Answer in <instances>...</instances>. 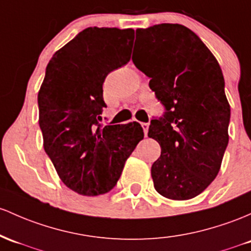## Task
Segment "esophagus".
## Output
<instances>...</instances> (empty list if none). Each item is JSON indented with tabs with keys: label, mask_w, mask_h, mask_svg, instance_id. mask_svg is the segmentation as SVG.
Wrapping results in <instances>:
<instances>
[{
	"label": "esophagus",
	"mask_w": 251,
	"mask_h": 251,
	"mask_svg": "<svg viewBox=\"0 0 251 251\" xmlns=\"http://www.w3.org/2000/svg\"><path fill=\"white\" fill-rule=\"evenodd\" d=\"M142 127H143V131H144L145 136H148V132H149V124H148V123H143V124H142Z\"/></svg>",
	"instance_id": "obj_1"
}]
</instances>
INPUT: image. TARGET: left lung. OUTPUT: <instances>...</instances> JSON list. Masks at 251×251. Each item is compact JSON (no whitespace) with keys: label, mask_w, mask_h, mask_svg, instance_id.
<instances>
[{"label":"left lung","mask_w":251,"mask_h":251,"mask_svg":"<svg viewBox=\"0 0 251 251\" xmlns=\"http://www.w3.org/2000/svg\"><path fill=\"white\" fill-rule=\"evenodd\" d=\"M136 34L140 45L136 49L134 43L132 60L150 77V89L166 107L148 133L161 145L151 167L153 186L168 199H192L218 175L228 143L230 104L222 69L182 25H155Z\"/></svg>","instance_id":"1"}]
</instances>
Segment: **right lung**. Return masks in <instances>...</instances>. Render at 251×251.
I'll list each match as a JSON object with an SVG mask.
<instances>
[{"instance_id":"add662e5","label":"right lung","mask_w":251,"mask_h":251,"mask_svg":"<svg viewBox=\"0 0 251 251\" xmlns=\"http://www.w3.org/2000/svg\"><path fill=\"white\" fill-rule=\"evenodd\" d=\"M133 29L89 27L52 56L38 93L44 149L63 183L87 197L109 192L144 138L138 123L102 127V84L131 58Z\"/></svg>"}]
</instances>
